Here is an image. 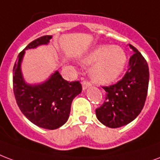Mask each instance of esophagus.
<instances>
[{
    "mask_svg": "<svg viewBox=\"0 0 160 160\" xmlns=\"http://www.w3.org/2000/svg\"><path fill=\"white\" fill-rule=\"evenodd\" d=\"M90 86H91V82H89L87 80H84L82 82V89L84 91H85V90L88 88V87H90Z\"/></svg>",
    "mask_w": 160,
    "mask_h": 160,
    "instance_id": "esophagus-1",
    "label": "esophagus"
}]
</instances>
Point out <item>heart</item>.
<instances>
[{
    "mask_svg": "<svg viewBox=\"0 0 160 160\" xmlns=\"http://www.w3.org/2000/svg\"><path fill=\"white\" fill-rule=\"evenodd\" d=\"M80 63L84 65H93L91 76L96 83L110 84L115 81L123 72L127 55L119 46L102 44L84 56Z\"/></svg>",
    "mask_w": 160,
    "mask_h": 160,
    "instance_id": "b5f03b06",
    "label": "heart"
}]
</instances>
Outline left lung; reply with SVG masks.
I'll use <instances>...</instances> for the list:
<instances>
[{
    "instance_id": "left-lung-1",
    "label": "left lung",
    "mask_w": 160,
    "mask_h": 160,
    "mask_svg": "<svg viewBox=\"0 0 160 160\" xmlns=\"http://www.w3.org/2000/svg\"><path fill=\"white\" fill-rule=\"evenodd\" d=\"M129 47L134 53L129 59L128 71L117 84L103 87L106 100L96 110L97 119L112 128L125 126L137 118L148 93V63L136 48L131 44Z\"/></svg>"
}]
</instances>
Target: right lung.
Returning <instances> with one entry per match:
<instances>
[{
    "mask_svg": "<svg viewBox=\"0 0 160 160\" xmlns=\"http://www.w3.org/2000/svg\"><path fill=\"white\" fill-rule=\"evenodd\" d=\"M51 38L50 35L40 37L19 53L13 67V91L23 115L37 126L53 130L67 122L72 101L82 91L81 84L69 82L55 71L45 82L29 85L25 82L21 69L25 50L48 44Z\"/></svg>",
    "mask_w": 160,
    "mask_h": 160,
    "instance_id": "right-lung-1",
    "label": "right lung"
}]
</instances>
